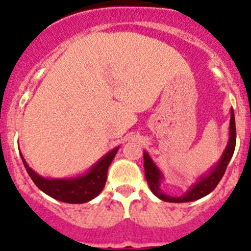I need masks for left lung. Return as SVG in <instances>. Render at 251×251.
I'll return each mask as SVG.
<instances>
[{
	"label": "left lung",
	"instance_id": "obj_1",
	"mask_svg": "<svg viewBox=\"0 0 251 251\" xmlns=\"http://www.w3.org/2000/svg\"><path fill=\"white\" fill-rule=\"evenodd\" d=\"M235 116H234V110L231 109V111H230L229 141H227V145L225 148L223 155H221L220 160L205 175L200 176L198 181L194 185H191V187H189V190L185 194H182L181 196L166 195L161 190L160 185H161V181L164 180V175H162L160 169L156 166V164L152 161V159L150 157L148 151H144V169H145L146 181H148L150 190L160 200H164V201L168 202H190L204 198V196H206L207 194H210L215 189L216 185L219 184V181H220L223 175H224L225 170H226V166L229 165L230 159L232 157V153H234V150H235Z\"/></svg>",
	"mask_w": 251,
	"mask_h": 251
}]
</instances>
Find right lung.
Returning a JSON list of instances; mask_svg holds the SVG:
<instances>
[{"label":"right lung","instance_id":"1","mask_svg":"<svg viewBox=\"0 0 251 251\" xmlns=\"http://www.w3.org/2000/svg\"><path fill=\"white\" fill-rule=\"evenodd\" d=\"M117 150L119 146L101 157L94 166H91V169H89L87 173L69 179L44 177L28 166L22 153L21 159L27 173L40 190L58 201L67 202V204H83L96 198L102 191L107 179V169L114 160Z\"/></svg>","mask_w":251,"mask_h":251}]
</instances>
